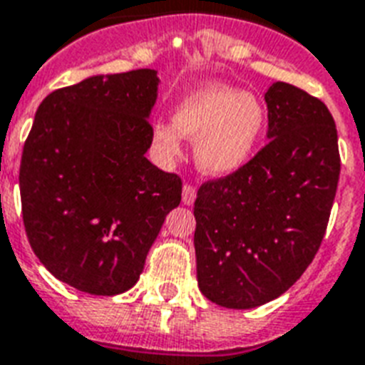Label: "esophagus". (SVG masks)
<instances>
[{"label": "esophagus", "instance_id": "34e87169", "mask_svg": "<svg viewBox=\"0 0 365 365\" xmlns=\"http://www.w3.org/2000/svg\"><path fill=\"white\" fill-rule=\"evenodd\" d=\"M195 197H197V189H195V185H191V183H185L183 185V205H193L195 202Z\"/></svg>", "mask_w": 365, "mask_h": 365}]
</instances>
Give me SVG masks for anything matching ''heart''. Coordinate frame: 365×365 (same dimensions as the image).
Segmentation results:
<instances>
[{
	"label": "heart",
	"mask_w": 365,
	"mask_h": 365,
	"mask_svg": "<svg viewBox=\"0 0 365 365\" xmlns=\"http://www.w3.org/2000/svg\"><path fill=\"white\" fill-rule=\"evenodd\" d=\"M265 128V110L255 96L222 85L195 91L178 106L174 123L153 126V142L172 159L183 138H197L195 159L208 174H229L250 159Z\"/></svg>",
	"instance_id": "1"
}]
</instances>
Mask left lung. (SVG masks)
<instances>
[{
  "instance_id": "left-lung-1",
  "label": "left lung",
  "mask_w": 365,
  "mask_h": 365,
  "mask_svg": "<svg viewBox=\"0 0 365 365\" xmlns=\"http://www.w3.org/2000/svg\"><path fill=\"white\" fill-rule=\"evenodd\" d=\"M269 142L195 199L200 292L216 305L277 299L322 244L341 172L337 128L322 100L274 83L265 94Z\"/></svg>"
}]
</instances>
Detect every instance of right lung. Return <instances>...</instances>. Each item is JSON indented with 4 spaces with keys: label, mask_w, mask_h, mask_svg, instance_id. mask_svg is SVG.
Returning a JSON list of instances; mask_svg holds the SVG:
<instances>
[{
    "label": "right lung",
    "mask_w": 365,
    "mask_h": 365,
    "mask_svg": "<svg viewBox=\"0 0 365 365\" xmlns=\"http://www.w3.org/2000/svg\"><path fill=\"white\" fill-rule=\"evenodd\" d=\"M157 71L94 76L37 108L20 160V200L34 254L91 295L130 289L182 178L145 159Z\"/></svg>",
    "instance_id": "1"
}]
</instances>
